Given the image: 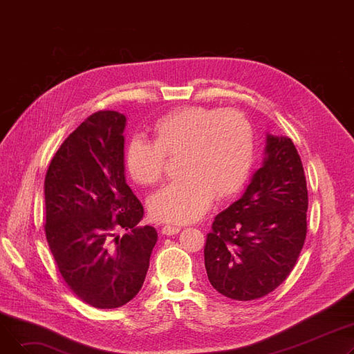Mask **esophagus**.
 Wrapping results in <instances>:
<instances>
[{
  "instance_id": "34e87169",
  "label": "esophagus",
  "mask_w": 354,
  "mask_h": 354,
  "mask_svg": "<svg viewBox=\"0 0 354 354\" xmlns=\"http://www.w3.org/2000/svg\"><path fill=\"white\" fill-rule=\"evenodd\" d=\"M180 231L179 227H174V225H165L162 228V234L166 236H171V235H176Z\"/></svg>"
}]
</instances>
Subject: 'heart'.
Returning <instances> with one entry per match:
<instances>
[{"label": "heart", "mask_w": 354, "mask_h": 354, "mask_svg": "<svg viewBox=\"0 0 354 354\" xmlns=\"http://www.w3.org/2000/svg\"><path fill=\"white\" fill-rule=\"evenodd\" d=\"M153 142L133 138L124 165L136 183L152 187L166 169V158L180 156L182 180L166 185L149 199L160 222L189 224L205 214L214 196L227 199L244 187L254 163V130L236 110L185 106L159 118Z\"/></svg>", "instance_id": "b5f03b06"}]
</instances>
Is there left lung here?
Wrapping results in <instances>:
<instances>
[{"mask_svg": "<svg viewBox=\"0 0 354 354\" xmlns=\"http://www.w3.org/2000/svg\"><path fill=\"white\" fill-rule=\"evenodd\" d=\"M304 167L290 138L267 135L263 166L244 195L212 222L205 268L212 287L250 301L274 291L292 271L307 234Z\"/></svg>", "mask_w": 354, "mask_h": 354, "instance_id": "8db88e82", "label": "left lung"}]
</instances>
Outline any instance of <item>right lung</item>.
<instances>
[{"label": "right lung", "mask_w": 354, "mask_h": 354, "mask_svg": "<svg viewBox=\"0 0 354 354\" xmlns=\"http://www.w3.org/2000/svg\"><path fill=\"white\" fill-rule=\"evenodd\" d=\"M124 126L119 111L88 116L62 143L44 180L54 261L68 288L96 308L136 297L158 241L153 227H138L143 207L124 178Z\"/></svg>", "instance_id": "add662e5"}]
</instances>
